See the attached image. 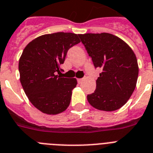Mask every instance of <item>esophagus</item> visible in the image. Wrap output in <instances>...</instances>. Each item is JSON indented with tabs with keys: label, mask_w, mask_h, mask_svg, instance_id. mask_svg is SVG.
Here are the masks:
<instances>
[{
	"label": "esophagus",
	"mask_w": 153,
	"mask_h": 153,
	"mask_svg": "<svg viewBox=\"0 0 153 153\" xmlns=\"http://www.w3.org/2000/svg\"><path fill=\"white\" fill-rule=\"evenodd\" d=\"M83 82V79H78V83H79V84H81V83L82 82Z\"/></svg>",
	"instance_id": "esophagus-1"
}]
</instances>
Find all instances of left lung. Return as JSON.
I'll return each instance as SVG.
<instances>
[{"label":"left lung","mask_w":153,"mask_h":153,"mask_svg":"<svg viewBox=\"0 0 153 153\" xmlns=\"http://www.w3.org/2000/svg\"><path fill=\"white\" fill-rule=\"evenodd\" d=\"M79 37L95 68L102 69L96 90L87 96L88 102L103 111L120 109L128 102L138 80V65L134 51L110 33H85Z\"/></svg>","instance_id":"left-lung-1"}]
</instances>
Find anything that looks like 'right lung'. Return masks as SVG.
Returning a JSON list of instances; mask_svg holds the SVG:
<instances>
[{
  "label": "right lung",
  "instance_id": "add662e5",
  "mask_svg": "<svg viewBox=\"0 0 153 153\" xmlns=\"http://www.w3.org/2000/svg\"><path fill=\"white\" fill-rule=\"evenodd\" d=\"M79 35L55 33L28 43L19 59L20 82L29 101L43 114L55 115L70 104L76 79L61 78V65L67 52L80 43Z\"/></svg>",
  "mask_w": 153,
  "mask_h": 153
}]
</instances>
